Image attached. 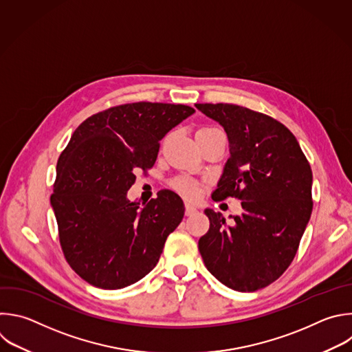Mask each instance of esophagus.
Wrapping results in <instances>:
<instances>
[{"instance_id": "obj_1", "label": "esophagus", "mask_w": 352, "mask_h": 352, "mask_svg": "<svg viewBox=\"0 0 352 352\" xmlns=\"http://www.w3.org/2000/svg\"><path fill=\"white\" fill-rule=\"evenodd\" d=\"M197 212V208L195 207V206H192V204H189V203H186L185 204V215H193V214H196Z\"/></svg>"}]
</instances>
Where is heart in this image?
Listing matches in <instances>:
<instances>
[{"label": "heart", "mask_w": 352, "mask_h": 352, "mask_svg": "<svg viewBox=\"0 0 352 352\" xmlns=\"http://www.w3.org/2000/svg\"><path fill=\"white\" fill-rule=\"evenodd\" d=\"M201 130H214V129H201ZM173 186L175 190H178L181 195H184L185 197H189V199L195 197L199 190L197 184L189 178H178L174 181Z\"/></svg>", "instance_id": "obj_1"}]
</instances>
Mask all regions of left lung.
<instances>
[{"label":"left lung","instance_id":"1","mask_svg":"<svg viewBox=\"0 0 352 352\" xmlns=\"http://www.w3.org/2000/svg\"><path fill=\"white\" fill-rule=\"evenodd\" d=\"M219 123L229 141L212 200L238 197L242 214L226 225L222 214L204 212L210 228L199 239L206 268L222 285L256 292L292 264L312 212V171L296 137L272 117L230 103H196Z\"/></svg>","mask_w":352,"mask_h":352}]
</instances>
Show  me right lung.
<instances>
[{
	"mask_svg": "<svg viewBox=\"0 0 352 352\" xmlns=\"http://www.w3.org/2000/svg\"><path fill=\"white\" fill-rule=\"evenodd\" d=\"M195 113L185 104L135 102L99 111L73 133L56 164L51 206L66 261L85 282L116 290L148 275L184 218L164 189L130 201L135 171L153 167L164 135Z\"/></svg>",
	"mask_w": 352,
	"mask_h": 352,
	"instance_id": "add662e5",
	"label": "right lung"
}]
</instances>
